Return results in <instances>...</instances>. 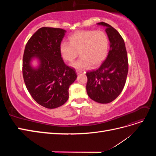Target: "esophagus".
I'll use <instances>...</instances> for the list:
<instances>
[{"mask_svg": "<svg viewBox=\"0 0 156 156\" xmlns=\"http://www.w3.org/2000/svg\"><path fill=\"white\" fill-rule=\"evenodd\" d=\"M76 72H77V74H79V73H82V71H81V70H79V69H77V70H76Z\"/></svg>", "mask_w": 156, "mask_h": 156, "instance_id": "esophagus-1", "label": "esophagus"}]
</instances>
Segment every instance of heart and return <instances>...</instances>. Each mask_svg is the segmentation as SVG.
<instances>
[{
  "label": "heart",
  "mask_w": 156,
  "mask_h": 156,
  "mask_svg": "<svg viewBox=\"0 0 156 156\" xmlns=\"http://www.w3.org/2000/svg\"><path fill=\"white\" fill-rule=\"evenodd\" d=\"M69 43L62 42L60 52L66 62H72L79 55L81 56L72 66L78 69L96 67L106 58L108 49V37L101 30H82L69 37Z\"/></svg>",
  "instance_id": "b5f03b06"
}]
</instances>
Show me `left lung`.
I'll return each instance as SVG.
<instances>
[{
	"mask_svg": "<svg viewBox=\"0 0 156 156\" xmlns=\"http://www.w3.org/2000/svg\"><path fill=\"white\" fill-rule=\"evenodd\" d=\"M110 41V49L105 61L96 70L86 73L87 92L92 100L108 103L120 95L126 84L128 73V59L124 39L115 28L104 22Z\"/></svg>",
	"mask_w": 156,
	"mask_h": 156,
	"instance_id": "1",
	"label": "left lung"
}]
</instances>
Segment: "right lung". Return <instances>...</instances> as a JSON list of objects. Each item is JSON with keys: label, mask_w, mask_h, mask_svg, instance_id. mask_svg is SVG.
Returning <instances> with one entry per match:
<instances>
[{"label": "right lung", "mask_w": 156, "mask_h": 156, "mask_svg": "<svg viewBox=\"0 0 156 156\" xmlns=\"http://www.w3.org/2000/svg\"><path fill=\"white\" fill-rule=\"evenodd\" d=\"M66 30L42 27L27 41L23 58V76L34 100L48 108L64 105L69 98V86L77 78L74 68L66 64L60 52ZM34 56L41 60L38 69L30 66Z\"/></svg>", "instance_id": "right-lung-1"}]
</instances>
